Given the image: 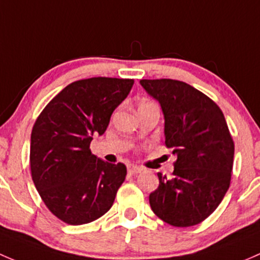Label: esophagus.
Wrapping results in <instances>:
<instances>
[{
    "label": "esophagus",
    "instance_id": "esophagus-1",
    "mask_svg": "<svg viewBox=\"0 0 260 260\" xmlns=\"http://www.w3.org/2000/svg\"><path fill=\"white\" fill-rule=\"evenodd\" d=\"M141 170H143V169H141V168H139V167H136V165H129V167H127V173L131 174V175L139 174Z\"/></svg>",
    "mask_w": 260,
    "mask_h": 260
}]
</instances>
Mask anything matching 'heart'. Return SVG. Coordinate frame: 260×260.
Wrapping results in <instances>:
<instances>
[{
  "label": "heart",
  "instance_id": "obj_1",
  "mask_svg": "<svg viewBox=\"0 0 260 260\" xmlns=\"http://www.w3.org/2000/svg\"><path fill=\"white\" fill-rule=\"evenodd\" d=\"M146 104H150V101H143V103L140 104V106H141V105H146Z\"/></svg>",
  "mask_w": 260,
  "mask_h": 260
}]
</instances>
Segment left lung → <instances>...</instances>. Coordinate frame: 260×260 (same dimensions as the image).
I'll list each match as a JSON object with an SVG mask.
<instances>
[{
	"mask_svg": "<svg viewBox=\"0 0 260 260\" xmlns=\"http://www.w3.org/2000/svg\"><path fill=\"white\" fill-rule=\"evenodd\" d=\"M140 84L160 103L165 145L176 155L170 179L157 173L150 207L170 225H197L218 208L230 185L234 141L225 117L210 98L186 82L145 79Z\"/></svg>",
	"mask_w": 260,
	"mask_h": 260,
	"instance_id": "8db88e82",
	"label": "left lung"
}]
</instances>
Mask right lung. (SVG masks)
I'll list each match as a JSON object with an SVG mask.
<instances>
[{
	"label": "right lung",
	"mask_w": 260,
	"mask_h": 260,
	"mask_svg": "<svg viewBox=\"0 0 260 260\" xmlns=\"http://www.w3.org/2000/svg\"><path fill=\"white\" fill-rule=\"evenodd\" d=\"M133 79L91 77L61 90L45 106L31 133L30 167L35 186L49 210L70 225L108 213L126 176L122 162L91 154L93 135H103Z\"/></svg>",
	"instance_id": "obj_1"
}]
</instances>
